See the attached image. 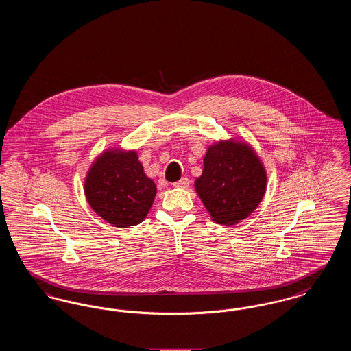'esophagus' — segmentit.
<instances>
[{
	"instance_id": "obj_1",
	"label": "esophagus",
	"mask_w": 351,
	"mask_h": 351,
	"mask_svg": "<svg viewBox=\"0 0 351 351\" xmlns=\"http://www.w3.org/2000/svg\"><path fill=\"white\" fill-rule=\"evenodd\" d=\"M172 185H173L175 188H186V186L189 185V180H188L186 178H183V179H180L179 182H175Z\"/></svg>"
}]
</instances>
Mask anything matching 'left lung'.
<instances>
[{
    "label": "left lung",
    "instance_id": "obj_1",
    "mask_svg": "<svg viewBox=\"0 0 351 351\" xmlns=\"http://www.w3.org/2000/svg\"><path fill=\"white\" fill-rule=\"evenodd\" d=\"M267 173L250 145L219 141L209 146L195 188L212 219L235 225L249 217L263 199Z\"/></svg>",
    "mask_w": 351,
    "mask_h": 351
}]
</instances>
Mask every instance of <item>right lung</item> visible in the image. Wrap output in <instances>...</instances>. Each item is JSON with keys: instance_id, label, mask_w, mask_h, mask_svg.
Segmentation results:
<instances>
[{"instance_id": "obj_1", "label": "right lung", "mask_w": 351, "mask_h": 351, "mask_svg": "<svg viewBox=\"0 0 351 351\" xmlns=\"http://www.w3.org/2000/svg\"><path fill=\"white\" fill-rule=\"evenodd\" d=\"M84 192L102 219L116 228H128L146 218L156 186L143 172L135 151L106 150L89 168Z\"/></svg>"}]
</instances>
